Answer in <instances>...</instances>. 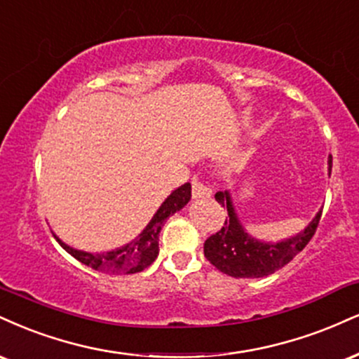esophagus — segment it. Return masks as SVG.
Masks as SVG:
<instances>
[{
	"label": "esophagus",
	"instance_id": "obj_1",
	"mask_svg": "<svg viewBox=\"0 0 359 359\" xmlns=\"http://www.w3.org/2000/svg\"><path fill=\"white\" fill-rule=\"evenodd\" d=\"M212 196V189L209 187L205 182H202L198 177L192 179V197L194 198H205Z\"/></svg>",
	"mask_w": 359,
	"mask_h": 359
}]
</instances>
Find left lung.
I'll return each mask as SVG.
<instances>
[{"mask_svg": "<svg viewBox=\"0 0 359 359\" xmlns=\"http://www.w3.org/2000/svg\"><path fill=\"white\" fill-rule=\"evenodd\" d=\"M327 163L331 174V157ZM215 201L227 209L229 215L221 231L205 241L204 256L221 273L232 278H264L291 262L314 236L323 212L319 210L316 217L299 234L273 244L254 239L244 231L243 224L236 215L231 194L227 191L215 194Z\"/></svg>", "mask_w": 359, "mask_h": 359, "instance_id": "1", "label": "left lung"}]
</instances>
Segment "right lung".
Returning <instances> with one entry per match:
<instances>
[{"label": "right lung", "mask_w": 359, "mask_h": 359, "mask_svg": "<svg viewBox=\"0 0 359 359\" xmlns=\"http://www.w3.org/2000/svg\"><path fill=\"white\" fill-rule=\"evenodd\" d=\"M192 196V187L191 184L180 185L179 189H175L174 192L168 196L163 204L158 207V210L155 212L152 221L149 222L142 234L133 239L132 243L125 244L123 248H118L115 250H109V252L102 254H92L85 252V250L73 249L70 245H67L63 241H60L55 236V239L58 241V244L67 250L68 254H72L76 261H80L81 264L92 267L95 271H100L105 274H135L144 271L145 267H149L155 261V257L158 256V234H161V229L163 222L170 217L172 214H175L177 210H180L182 207L191 201Z\"/></svg>", "instance_id": "obj_1"}]
</instances>
